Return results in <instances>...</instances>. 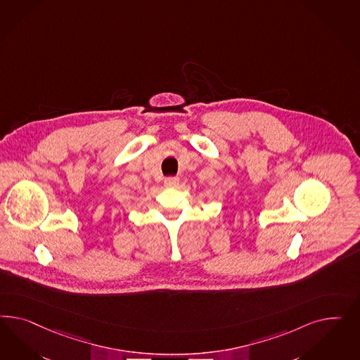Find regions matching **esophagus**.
<instances>
[{
    "instance_id": "34e87169",
    "label": "esophagus",
    "mask_w": 360,
    "mask_h": 360,
    "mask_svg": "<svg viewBox=\"0 0 360 360\" xmlns=\"http://www.w3.org/2000/svg\"><path fill=\"white\" fill-rule=\"evenodd\" d=\"M179 184V179L175 178V176H169V178H165L164 185L166 187H176Z\"/></svg>"
}]
</instances>
